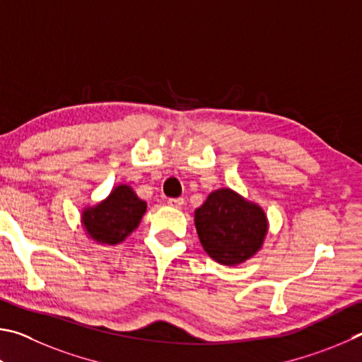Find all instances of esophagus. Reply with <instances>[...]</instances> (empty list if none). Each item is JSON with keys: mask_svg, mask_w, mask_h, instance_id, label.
I'll return each mask as SVG.
<instances>
[{"mask_svg": "<svg viewBox=\"0 0 362 362\" xmlns=\"http://www.w3.org/2000/svg\"><path fill=\"white\" fill-rule=\"evenodd\" d=\"M168 205L173 206V208H181L185 205V199L182 197H177V199H168Z\"/></svg>", "mask_w": 362, "mask_h": 362, "instance_id": "1", "label": "esophagus"}]
</instances>
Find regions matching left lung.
Here are the masks:
<instances>
[{
    "label": "left lung",
    "mask_w": 362,
    "mask_h": 362,
    "mask_svg": "<svg viewBox=\"0 0 362 362\" xmlns=\"http://www.w3.org/2000/svg\"><path fill=\"white\" fill-rule=\"evenodd\" d=\"M194 221L206 255L223 265L248 261L262 248L269 230L262 208L229 187L208 195Z\"/></svg>",
    "instance_id": "8db88e82"
}]
</instances>
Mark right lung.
Listing matches in <instances>:
<instances>
[{
  "instance_id": "obj_1",
  "label": "right lung",
  "mask_w": 362,
  "mask_h": 362,
  "mask_svg": "<svg viewBox=\"0 0 362 362\" xmlns=\"http://www.w3.org/2000/svg\"><path fill=\"white\" fill-rule=\"evenodd\" d=\"M146 208V202L130 186L119 185L103 202L86 208L81 221L87 235L97 243L117 245L136 229Z\"/></svg>"
}]
</instances>
